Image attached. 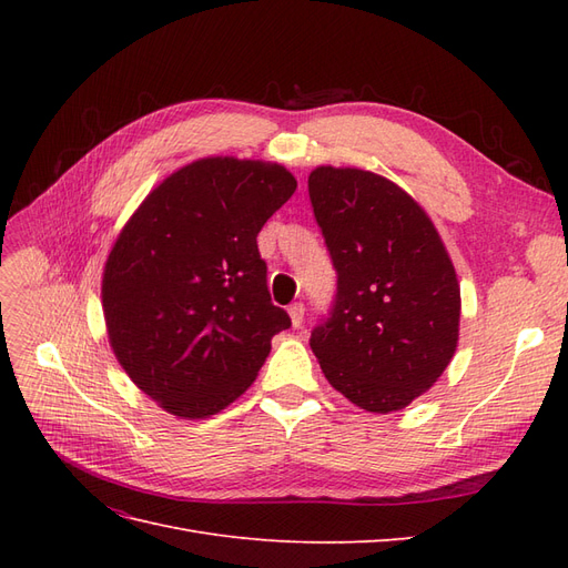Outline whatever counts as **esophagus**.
<instances>
[{"instance_id":"1","label":"esophagus","mask_w":568,"mask_h":568,"mask_svg":"<svg viewBox=\"0 0 568 568\" xmlns=\"http://www.w3.org/2000/svg\"><path fill=\"white\" fill-rule=\"evenodd\" d=\"M303 315H305V305L303 303H294V305L288 307V317H291V324H294V326L303 324Z\"/></svg>"}]
</instances>
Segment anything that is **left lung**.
Returning a JSON list of instances; mask_svg holds the SVG:
<instances>
[{
    "mask_svg": "<svg viewBox=\"0 0 568 568\" xmlns=\"http://www.w3.org/2000/svg\"><path fill=\"white\" fill-rule=\"evenodd\" d=\"M338 274L332 315L311 336L338 393L376 415L432 388L459 341V282L432 217L395 182L320 165L307 178Z\"/></svg>",
    "mask_w": 568,
    "mask_h": 568,
    "instance_id": "left-lung-1",
    "label": "left lung"
}]
</instances>
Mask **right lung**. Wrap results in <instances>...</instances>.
Instances as JSON below:
<instances>
[{
    "label": "right lung",
    "mask_w": 568,
    "mask_h": 568,
    "mask_svg": "<svg viewBox=\"0 0 568 568\" xmlns=\"http://www.w3.org/2000/svg\"><path fill=\"white\" fill-rule=\"evenodd\" d=\"M294 192L280 163L209 156L165 178L120 230L101 280L109 343L170 415L225 409L291 326L255 236Z\"/></svg>",
    "instance_id": "right-lung-1"
}]
</instances>
